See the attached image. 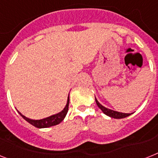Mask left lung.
I'll return each instance as SVG.
<instances>
[{
  "label": "left lung",
  "mask_w": 158,
  "mask_h": 158,
  "mask_svg": "<svg viewBox=\"0 0 158 158\" xmlns=\"http://www.w3.org/2000/svg\"><path fill=\"white\" fill-rule=\"evenodd\" d=\"M95 100H96V103H97V106L101 109V111H102L105 114L107 115V116L114 118H126V117L130 116V115L132 114V113H131V114H125V113L118 112V111H114V110H110V109L106 108L105 106L101 105V104L98 102V101H97L96 97H95Z\"/></svg>",
  "instance_id": "1"
}]
</instances>
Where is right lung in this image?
I'll return each instance as SVG.
<instances>
[{"instance_id": "right-lung-1", "label": "right lung", "mask_w": 158, "mask_h": 158, "mask_svg": "<svg viewBox=\"0 0 158 158\" xmlns=\"http://www.w3.org/2000/svg\"><path fill=\"white\" fill-rule=\"evenodd\" d=\"M69 102H70V98L68 97L67 99V103H66V106H65V108L61 110V112H59L58 114H53L52 116H49L48 118H45L40 119V120H33V119L28 118L27 117H25L24 115H23L21 113L18 111L19 114L21 115L26 121L28 122L29 123L31 124L32 126L35 127L37 128H46L49 127H52V126L57 125L61 123L66 117V114L68 112V108H69Z\"/></svg>"}]
</instances>
